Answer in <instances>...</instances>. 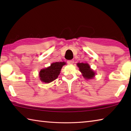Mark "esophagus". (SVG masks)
Wrapping results in <instances>:
<instances>
[{"label":"esophagus","mask_w":131,"mask_h":131,"mask_svg":"<svg viewBox=\"0 0 131 131\" xmlns=\"http://www.w3.org/2000/svg\"><path fill=\"white\" fill-rule=\"evenodd\" d=\"M73 63H74V60L68 61V63L69 64V65H72V64H73Z\"/></svg>","instance_id":"obj_1"}]
</instances>
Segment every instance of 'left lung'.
Instances as JSON below:
<instances>
[{"instance_id":"1","label":"left lung","mask_w":131,"mask_h":131,"mask_svg":"<svg viewBox=\"0 0 131 131\" xmlns=\"http://www.w3.org/2000/svg\"><path fill=\"white\" fill-rule=\"evenodd\" d=\"M77 65L79 68L80 70L85 79H91L95 76V73L90 68V66L88 63H78Z\"/></svg>"}]
</instances>
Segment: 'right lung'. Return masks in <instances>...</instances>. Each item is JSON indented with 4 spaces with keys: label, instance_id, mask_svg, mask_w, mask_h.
<instances>
[{
    "label": "right lung",
    "instance_id": "1",
    "mask_svg": "<svg viewBox=\"0 0 131 131\" xmlns=\"http://www.w3.org/2000/svg\"><path fill=\"white\" fill-rule=\"evenodd\" d=\"M64 62H57L52 63L50 66L47 68L41 69L39 73L40 79L43 83H49L57 79L60 73L62 66L65 65Z\"/></svg>",
    "mask_w": 131,
    "mask_h": 131
}]
</instances>
